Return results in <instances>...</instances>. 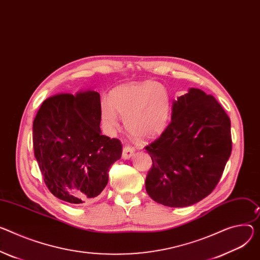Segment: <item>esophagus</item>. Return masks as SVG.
<instances>
[{
	"instance_id": "34e87169",
	"label": "esophagus",
	"mask_w": 260,
	"mask_h": 260,
	"mask_svg": "<svg viewBox=\"0 0 260 260\" xmlns=\"http://www.w3.org/2000/svg\"><path fill=\"white\" fill-rule=\"evenodd\" d=\"M134 152H135V149L132 146H124L122 151V157L124 159H128L134 155Z\"/></svg>"
}]
</instances>
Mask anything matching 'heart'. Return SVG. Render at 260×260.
Listing matches in <instances>:
<instances>
[{"label": "heart", "mask_w": 260, "mask_h": 260, "mask_svg": "<svg viewBox=\"0 0 260 260\" xmlns=\"http://www.w3.org/2000/svg\"><path fill=\"white\" fill-rule=\"evenodd\" d=\"M120 115L128 133L137 139H148L166 128L171 116V98L167 89L153 82L117 87L110 102L102 103V120L106 128L119 127Z\"/></svg>", "instance_id": "1"}]
</instances>
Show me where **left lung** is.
Instances as JSON below:
<instances>
[{"label":"left lung","mask_w":260,"mask_h":260,"mask_svg":"<svg viewBox=\"0 0 260 260\" xmlns=\"http://www.w3.org/2000/svg\"><path fill=\"white\" fill-rule=\"evenodd\" d=\"M152 159L146 192L170 207L195 204L217 186L231 154L230 119L218 101L191 88L172 103L171 122L144 147Z\"/></svg>","instance_id":"8db88e82"}]
</instances>
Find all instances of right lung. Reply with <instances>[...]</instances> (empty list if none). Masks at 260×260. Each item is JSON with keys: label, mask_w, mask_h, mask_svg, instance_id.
<instances>
[{"label": "right lung", "mask_w": 260, "mask_h": 260, "mask_svg": "<svg viewBox=\"0 0 260 260\" xmlns=\"http://www.w3.org/2000/svg\"><path fill=\"white\" fill-rule=\"evenodd\" d=\"M102 106L95 91L45 100L33 122V148L44 183L57 198L78 205L98 197L122 145L101 132Z\"/></svg>", "instance_id": "1"}]
</instances>
